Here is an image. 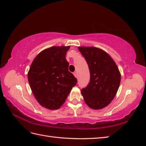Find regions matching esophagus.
<instances>
[{"mask_svg": "<svg viewBox=\"0 0 146 146\" xmlns=\"http://www.w3.org/2000/svg\"><path fill=\"white\" fill-rule=\"evenodd\" d=\"M74 76L76 77V78H77V77H78V76H77V74L76 72H74Z\"/></svg>", "mask_w": 146, "mask_h": 146, "instance_id": "obj_1", "label": "esophagus"}]
</instances>
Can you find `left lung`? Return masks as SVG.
Listing matches in <instances>:
<instances>
[{"label":"left lung","instance_id":"obj_1","mask_svg":"<svg viewBox=\"0 0 146 146\" xmlns=\"http://www.w3.org/2000/svg\"><path fill=\"white\" fill-rule=\"evenodd\" d=\"M90 71V80L81 89L86 104L93 109H100L109 105L117 92L121 74L114 61L100 48L79 47Z\"/></svg>","mask_w":146,"mask_h":146}]
</instances>
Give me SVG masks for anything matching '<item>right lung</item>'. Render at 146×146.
<instances>
[{"label":"right lung","instance_id":"right-lung-1","mask_svg":"<svg viewBox=\"0 0 146 146\" xmlns=\"http://www.w3.org/2000/svg\"><path fill=\"white\" fill-rule=\"evenodd\" d=\"M70 46L52 47L38 54L28 72L32 93L40 104L48 109L60 108L77 80L69 71L66 55Z\"/></svg>","mask_w":146,"mask_h":146}]
</instances>
